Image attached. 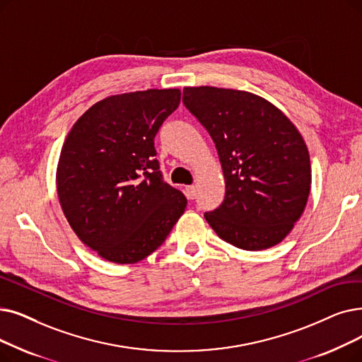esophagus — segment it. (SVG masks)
<instances>
[{
    "label": "esophagus",
    "mask_w": 362,
    "mask_h": 362,
    "mask_svg": "<svg viewBox=\"0 0 362 362\" xmlns=\"http://www.w3.org/2000/svg\"><path fill=\"white\" fill-rule=\"evenodd\" d=\"M185 194H186L187 199H194V198H195V195H197V189H195V186H186Z\"/></svg>",
    "instance_id": "obj_1"
}]
</instances>
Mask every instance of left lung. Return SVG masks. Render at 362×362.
<instances>
[{
	"instance_id": "8db88e82",
	"label": "left lung",
	"mask_w": 362,
	"mask_h": 362,
	"mask_svg": "<svg viewBox=\"0 0 362 362\" xmlns=\"http://www.w3.org/2000/svg\"><path fill=\"white\" fill-rule=\"evenodd\" d=\"M183 103L210 133L223 168L225 199L204 214L223 241L248 251L274 247L300 218L310 192L302 134L257 94L185 87Z\"/></svg>"
}]
</instances>
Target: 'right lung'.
I'll return each mask as SVG.
<instances>
[{
	"label": "right lung",
	"instance_id": "obj_1",
	"mask_svg": "<svg viewBox=\"0 0 362 362\" xmlns=\"http://www.w3.org/2000/svg\"><path fill=\"white\" fill-rule=\"evenodd\" d=\"M180 103L179 88L109 96L76 119L57 163L60 207L72 230L107 262L137 263L186 209L163 180L153 139Z\"/></svg>",
	"mask_w": 362,
	"mask_h": 362
}]
</instances>
